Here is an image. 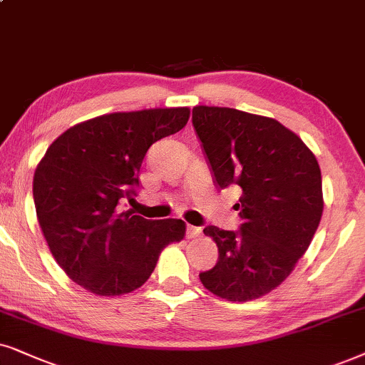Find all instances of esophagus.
Wrapping results in <instances>:
<instances>
[{
    "label": "esophagus",
    "mask_w": 365,
    "mask_h": 365,
    "mask_svg": "<svg viewBox=\"0 0 365 365\" xmlns=\"http://www.w3.org/2000/svg\"><path fill=\"white\" fill-rule=\"evenodd\" d=\"M202 236V227H195V225H187V237H200Z\"/></svg>",
    "instance_id": "obj_1"
}]
</instances>
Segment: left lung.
Segmentation results:
<instances>
[{
    "label": "left lung",
    "mask_w": 365,
    "mask_h": 365,
    "mask_svg": "<svg viewBox=\"0 0 365 365\" xmlns=\"http://www.w3.org/2000/svg\"><path fill=\"white\" fill-rule=\"evenodd\" d=\"M192 123L220 188L239 185L237 232L209 225L219 261L202 284L227 302H251L292 274L324 212L322 173L302 138L273 118L195 106Z\"/></svg>",
    "instance_id": "obj_1"
}]
</instances>
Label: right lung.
<instances>
[{"instance_id":"obj_1","label":"right lung","mask_w":365,"mask_h":365,"mask_svg":"<svg viewBox=\"0 0 365 365\" xmlns=\"http://www.w3.org/2000/svg\"><path fill=\"white\" fill-rule=\"evenodd\" d=\"M188 118V108L104 114L68 128L36 165L41 232L58 266L87 292H135L148 281L161 251L185 237L183 220L143 219L119 204L136 195L150 146L178 133Z\"/></svg>"}]
</instances>
